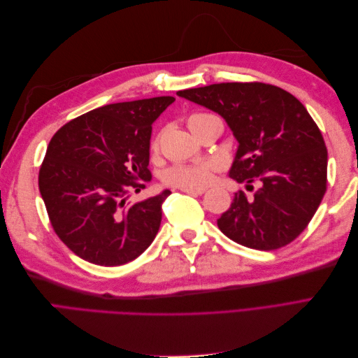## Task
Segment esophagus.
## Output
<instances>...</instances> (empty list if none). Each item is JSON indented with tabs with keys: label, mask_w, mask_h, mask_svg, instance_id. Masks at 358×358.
<instances>
[{
	"label": "esophagus",
	"mask_w": 358,
	"mask_h": 358,
	"mask_svg": "<svg viewBox=\"0 0 358 358\" xmlns=\"http://www.w3.org/2000/svg\"><path fill=\"white\" fill-rule=\"evenodd\" d=\"M182 191L191 194V196H201V194L206 192L204 188H182Z\"/></svg>",
	"instance_id": "obj_1"
}]
</instances>
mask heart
<instances>
[{
  "mask_svg": "<svg viewBox=\"0 0 358 358\" xmlns=\"http://www.w3.org/2000/svg\"><path fill=\"white\" fill-rule=\"evenodd\" d=\"M212 116L210 113H194L188 117L189 129L196 128L203 119ZM159 149V136H157L152 143H150V150L158 152ZM218 170V164L213 161L196 162V164H176L169 167L164 175H162V182L169 187L176 188H201L212 180L215 171Z\"/></svg>",
  "mask_w": 358,
  "mask_h": 358,
  "instance_id": "heart-1",
  "label": "heart"
}]
</instances>
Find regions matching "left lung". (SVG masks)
I'll return each mask as SVG.
<instances>
[{"label":"left lung","mask_w":358,"mask_h":358,"mask_svg":"<svg viewBox=\"0 0 358 358\" xmlns=\"http://www.w3.org/2000/svg\"><path fill=\"white\" fill-rule=\"evenodd\" d=\"M220 113L239 142L230 178L259 188L234 194L218 220L233 242L259 251L291 243L306 229L327 189V148L294 95L263 82L213 83L178 91ZM251 189H254L251 187Z\"/></svg>","instance_id":"8db88e82"}]
</instances>
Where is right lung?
I'll return each mask as SVG.
<instances>
[{"label":"right lung","instance_id":"add662e5","mask_svg":"<svg viewBox=\"0 0 358 358\" xmlns=\"http://www.w3.org/2000/svg\"><path fill=\"white\" fill-rule=\"evenodd\" d=\"M173 96L107 104L62 125L49 142L38 188L53 231L71 251L99 266L133 262L154 242L166 189L128 206L150 180L152 122Z\"/></svg>","mask_w":358,"mask_h":358}]
</instances>
